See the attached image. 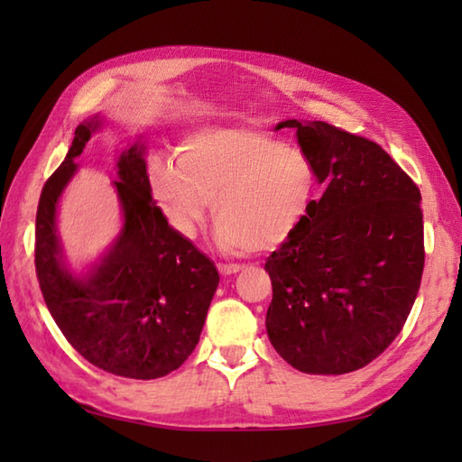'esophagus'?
Returning <instances> with one entry per match:
<instances>
[{
  "mask_svg": "<svg viewBox=\"0 0 462 462\" xmlns=\"http://www.w3.org/2000/svg\"><path fill=\"white\" fill-rule=\"evenodd\" d=\"M240 270H244L240 263H218V272L222 276H232V273H238Z\"/></svg>",
  "mask_w": 462,
  "mask_h": 462,
  "instance_id": "esophagus-1",
  "label": "esophagus"
}]
</instances>
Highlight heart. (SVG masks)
I'll return each instance as SVG.
<instances>
[{"mask_svg": "<svg viewBox=\"0 0 462 462\" xmlns=\"http://www.w3.org/2000/svg\"><path fill=\"white\" fill-rule=\"evenodd\" d=\"M318 179L308 154L248 126H206L180 144L179 161L151 171L154 202L192 238L208 202L214 242L224 254L278 248L306 222Z\"/></svg>", "mask_w": 462, "mask_h": 462, "instance_id": "1", "label": "heart"}]
</instances>
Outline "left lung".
Returning a JSON list of instances; mask_svg holds the SVG:
<instances>
[{"label":"left lung","instance_id":"8db88e82","mask_svg":"<svg viewBox=\"0 0 462 462\" xmlns=\"http://www.w3.org/2000/svg\"><path fill=\"white\" fill-rule=\"evenodd\" d=\"M326 186L306 222L272 252L270 343L293 369L343 375L389 347L425 266L417 184L373 141L323 121L288 119Z\"/></svg>","mask_w":462,"mask_h":462}]
</instances>
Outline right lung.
<instances>
[{"instance_id": "1", "label": "right lung", "mask_w": 462, "mask_h": 462, "mask_svg": "<svg viewBox=\"0 0 462 462\" xmlns=\"http://www.w3.org/2000/svg\"><path fill=\"white\" fill-rule=\"evenodd\" d=\"M103 123L95 115L77 126L65 161L43 186L35 220L37 280L59 329L95 367L129 379L164 377L199 343L220 276L152 200L141 136L116 151L119 234L95 262L79 270L69 263L57 230L59 200L79 171L75 159Z\"/></svg>"}]
</instances>
